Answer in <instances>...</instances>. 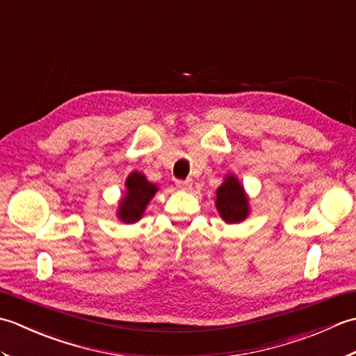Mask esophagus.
<instances>
[{"instance_id": "1", "label": "esophagus", "mask_w": 356, "mask_h": 356, "mask_svg": "<svg viewBox=\"0 0 356 356\" xmlns=\"http://www.w3.org/2000/svg\"><path fill=\"white\" fill-rule=\"evenodd\" d=\"M176 186L179 190H191L193 186V180L186 179V180H176Z\"/></svg>"}]
</instances>
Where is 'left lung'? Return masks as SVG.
<instances>
[{
  "instance_id": "obj_1",
  "label": "left lung",
  "mask_w": 356,
  "mask_h": 356,
  "mask_svg": "<svg viewBox=\"0 0 356 356\" xmlns=\"http://www.w3.org/2000/svg\"><path fill=\"white\" fill-rule=\"evenodd\" d=\"M216 207L222 218L228 223H238L248 217V199L238 180L228 176L217 190Z\"/></svg>"
}]
</instances>
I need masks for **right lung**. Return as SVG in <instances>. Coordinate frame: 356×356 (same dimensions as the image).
<instances>
[{
  "mask_svg": "<svg viewBox=\"0 0 356 356\" xmlns=\"http://www.w3.org/2000/svg\"><path fill=\"white\" fill-rule=\"evenodd\" d=\"M157 191V186L149 184L140 172H133L127 179V195L120 202L119 217L127 223L138 222L145 211L148 202Z\"/></svg>",
  "mask_w": 356,
  "mask_h": 356,
  "instance_id": "1",
  "label": "right lung"
}]
</instances>
